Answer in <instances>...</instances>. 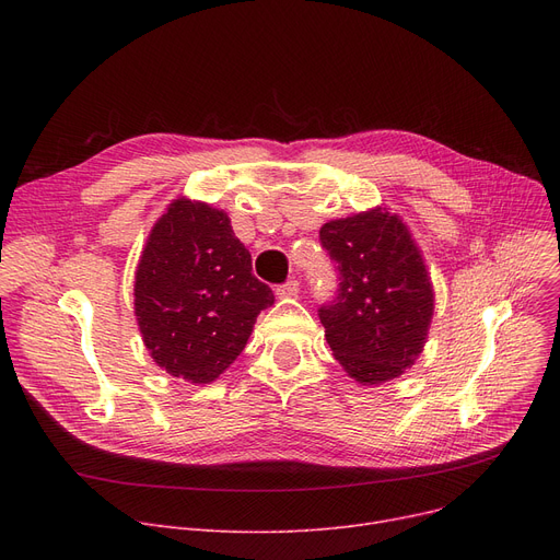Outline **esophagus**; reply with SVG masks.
<instances>
[{
	"instance_id": "obj_1",
	"label": "esophagus",
	"mask_w": 560,
	"mask_h": 560,
	"mask_svg": "<svg viewBox=\"0 0 560 560\" xmlns=\"http://www.w3.org/2000/svg\"><path fill=\"white\" fill-rule=\"evenodd\" d=\"M275 292H277V298H281V300L298 298V292H300V283H298V281H285V283L277 285V288H275Z\"/></svg>"
}]
</instances>
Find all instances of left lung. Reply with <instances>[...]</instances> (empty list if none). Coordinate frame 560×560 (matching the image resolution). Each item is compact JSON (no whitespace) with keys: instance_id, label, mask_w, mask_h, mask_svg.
I'll list each match as a JSON object with an SVG mask.
<instances>
[{"instance_id":"obj_1","label":"left lung","mask_w":560,"mask_h":560,"mask_svg":"<svg viewBox=\"0 0 560 560\" xmlns=\"http://www.w3.org/2000/svg\"><path fill=\"white\" fill-rule=\"evenodd\" d=\"M319 243L336 265L338 290L317 308L336 361L363 386L416 363L433 315L427 265L397 215L381 209L331 220Z\"/></svg>"}]
</instances>
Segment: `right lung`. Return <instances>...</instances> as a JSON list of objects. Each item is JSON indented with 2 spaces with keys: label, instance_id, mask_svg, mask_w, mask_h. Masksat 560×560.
Instances as JSON below:
<instances>
[{
  "label": "right lung",
  "instance_id": "obj_1",
  "mask_svg": "<svg viewBox=\"0 0 560 560\" xmlns=\"http://www.w3.org/2000/svg\"><path fill=\"white\" fill-rule=\"evenodd\" d=\"M133 292L152 359L192 384H209L238 359L258 313L275 304L226 213L190 199L170 203L154 224Z\"/></svg>",
  "mask_w": 560,
  "mask_h": 560
}]
</instances>
